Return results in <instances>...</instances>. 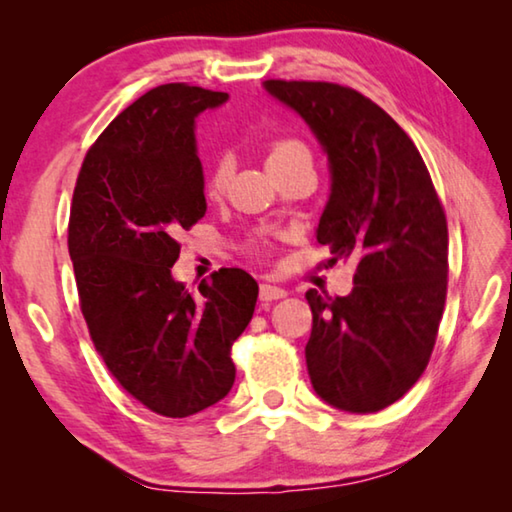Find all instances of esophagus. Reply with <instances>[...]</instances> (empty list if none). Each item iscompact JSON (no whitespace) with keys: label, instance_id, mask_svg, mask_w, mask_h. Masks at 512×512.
Listing matches in <instances>:
<instances>
[{"label":"esophagus","instance_id":"34e87169","mask_svg":"<svg viewBox=\"0 0 512 512\" xmlns=\"http://www.w3.org/2000/svg\"><path fill=\"white\" fill-rule=\"evenodd\" d=\"M284 296H287V289L275 287V284L264 282L262 287H259V298H262V300H280Z\"/></svg>","mask_w":512,"mask_h":512}]
</instances>
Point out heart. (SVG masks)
<instances>
[{"instance_id":"heart-1","label":"heart","mask_w":512,"mask_h":512,"mask_svg":"<svg viewBox=\"0 0 512 512\" xmlns=\"http://www.w3.org/2000/svg\"><path fill=\"white\" fill-rule=\"evenodd\" d=\"M291 158H309L307 146L298 142V140H280L271 146V153H268V164L275 162H284ZM232 176V164L228 158H219L214 162V167L207 176V187H210L212 194H219L228 185V180Z\"/></svg>"}]
</instances>
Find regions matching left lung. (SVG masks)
Instances as JSON below:
<instances>
[{
    "label": "left lung",
    "mask_w": 512,
    "mask_h": 512,
    "mask_svg": "<svg viewBox=\"0 0 512 512\" xmlns=\"http://www.w3.org/2000/svg\"><path fill=\"white\" fill-rule=\"evenodd\" d=\"M320 144L329 198L316 239L357 264L343 298L307 291L305 348L320 400L375 413L427 368L447 296V221L418 149L377 103L334 83L264 81Z\"/></svg>",
    "instance_id": "8db88e82"
}]
</instances>
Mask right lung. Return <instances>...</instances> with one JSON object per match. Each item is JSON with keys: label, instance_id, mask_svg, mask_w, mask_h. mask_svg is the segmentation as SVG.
Segmentation results:
<instances>
[{"label": "right lung", "instance_id": "obj_1", "mask_svg": "<svg viewBox=\"0 0 512 512\" xmlns=\"http://www.w3.org/2000/svg\"><path fill=\"white\" fill-rule=\"evenodd\" d=\"M225 101V92L185 83L142 94L85 155L69 214V257L94 348L135 400L167 418L230 393V348L257 302V282L241 268L201 280L198 296L171 275L176 235L207 210L196 117Z\"/></svg>", "mask_w": 512, "mask_h": 512}]
</instances>
